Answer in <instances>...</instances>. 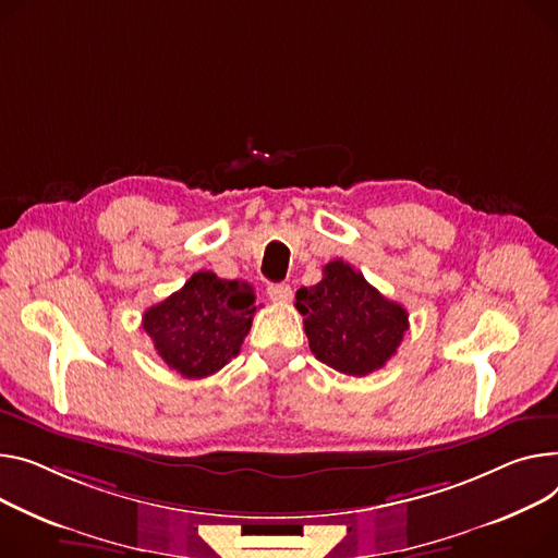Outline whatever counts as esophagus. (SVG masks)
Instances as JSON below:
<instances>
[{"label":"esophagus","instance_id":"obj_1","mask_svg":"<svg viewBox=\"0 0 558 558\" xmlns=\"http://www.w3.org/2000/svg\"><path fill=\"white\" fill-rule=\"evenodd\" d=\"M267 295L274 303H289L291 301V287L284 282H274L267 287Z\"/></svg>","mask_w":558,"mask_h":558}]
</instances>
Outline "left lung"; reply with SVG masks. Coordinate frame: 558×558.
I'll use <instances>...</instances> for the list:
<instances>
[{
	"mask_svg": "<svg viewBox=\"0 0 558 558\" xmlns=\"http://www.w3.org/2000/svg\"><path fill=\"white\" fill-rule=\"evenodd\" d=\"M314 356L350 377L384 367L403 341L408 312L388 301L343 259L323 267V280L295 291Z\"/></svg>",
	"mask_w": 558,
	"mask_h": 558,
	"instance_id": "obj_1",
	"label": "left lung"
}]
</instances>
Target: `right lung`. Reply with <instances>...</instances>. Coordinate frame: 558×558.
<instances>
[{
  "instance_id": "right-lung-1",
  "label": "right lung",
  "mask_w": 558,
  "mask_h": 558,
  "mask_svg": "<svg viewBox=\"0 0 558 558\" xmlns=\"http://www.w3.org/2000/svg\"><path fill=\"white\" fill-rule=\"evenodd\" d=\"M255 314L244 280L197 271L179 291L143 314V329L163 363L185 379H204L240 354Z\"/></svg>"
}]
</instances>
